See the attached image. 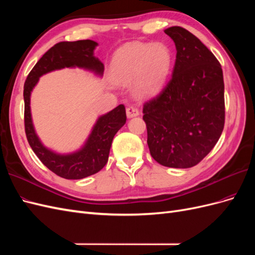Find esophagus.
Masks as SVG:
<instances>
[{
	"label": "esophagus",
	"instance_id": "esophagus-1",
	"mask_svg": "<svg viewBox=\"0 0 255 255\" xmlns=\"http://www.w3.org/2000/svg\"><path fill=\"white\" fill-rule=\"evenodd\" d=\"M139 115V111H138L137 107L129 105L127 107V116L128 118H132V117H136V116Z\"/></svg>",
	"mask_w": 255,
	"mask_h": 255
}]
</instances>
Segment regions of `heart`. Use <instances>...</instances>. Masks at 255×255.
Here are the masks:
<instances>
[{
    "label": "heart",
    "instance_id": "1",
    "mask_svg": "<svg viewBox=\"0 0 255 255\" xmlns=\"http://www.w3.org/2000/svg\"><path fill=\"white\" fill-rule=\"evenodd\" d=\"M173 57L164 43H133L121 48L113 60V78L120 84L138 79L137 89L143 95L163 86L171 72Z\"/></svg>",
    "mask_w": 255,
    "mask_h": 255
}]
</instances>
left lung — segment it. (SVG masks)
<instances>
[{
  "instance_id": "left-lung-1",
  "label": "left lung",
  "mask_w": 255,
  "mask_h": 255,
  "mask_svg": "<svg viewBox=\"0 0 255 255\" xmlns=\"http://www.w3.org/2000/svg\"><path fill=\"white\" fill-rule=\"evenodd\" d=\"M172 38L176 59L170 80L143 104L151 156L170 168L199 164L217 143L225 127V83L221 65L198 38L181 26Z\"/></svg>"
}]
</instances>
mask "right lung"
Listing matches in <instances>:
<instances>
[{"label":"right lung","instance_id":"obj_1","mask_svg":"<svg viewBox=\"0 0 255 255\" xmlns=\"http://www.w3.org/2000/svg\"><path fill=\"white\" fill-rule=\"evenodd\" d=\"M97 45L96 41L89 39L61 41L53 45L29 72L23 90L24 128L30 148L45 167L68 180L84 179L99 172L106 165L113 138L127 121L126 107L120 104L110 113L101 116L82 149L70 154H58L45 148L35 133L30 116V92L41 75L57 69L79 67L102 75L104 65L94 56Z\"/></svg>","mask_w":255,"mask_h":255}]
</instances>
